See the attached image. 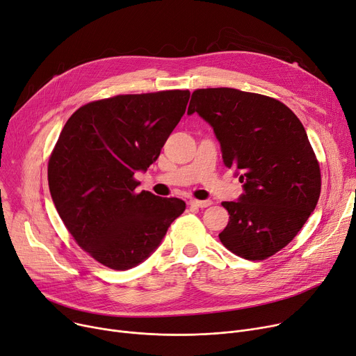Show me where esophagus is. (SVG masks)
I'll return each mask as SVG.
<instances>
[{
  "instance_id": "obj_1",
  "label": "esophagus",
  "mask_w": 356,
  "mask_h": 356,
  "mask_svg": "<svg viewBox=\"0 0 356 356\" xmlns=\"http://www.w3.org/2000/svg\"><path fill=\"white\" fill-rule=\"evenodd\" d=\"M189 204H192V207H196V208H208L212 204V200H197V199H191L189 200Z\"/></svg>"
}]
</instances>
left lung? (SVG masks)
I'll return each mask as SVG.
<instances>
[{
    "label": "left lung",
    "instance_id": "left-lung-1",
    "mask_svg": "<svg viewBox=\"0 0 356 356\" xmlns=\"http://www.w3.org/2000/svg\"><path fill=\"white\" fill-rule=\"evenodd\" d=\"M207 121L244 193L222 202L229 213L219 239L245 259H266L303 228L321 196V168L306 129L274 98L232 88L196 89L188 114Z\"/></svg>",
    "mask_w": 356,
    "mask_h": 356
}]
</instances>
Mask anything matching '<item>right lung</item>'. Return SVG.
<instances>
[{"label":"right lung","mask_w":356,"mask_h":356,"mask_svg":"<svg viewBox=\"0 0 356 356\" xmlns=\"http://www.w3.org/2000/svg\"><path fill=\"white\" fill-rule=\"evenodd\" d=\"M189 90L93 101L65 124L47 167L56 209L78 245L112 270L152 255L186 203L136 192L183 117Z\"/></svg>","instance_id":"1"}]
</instances>
